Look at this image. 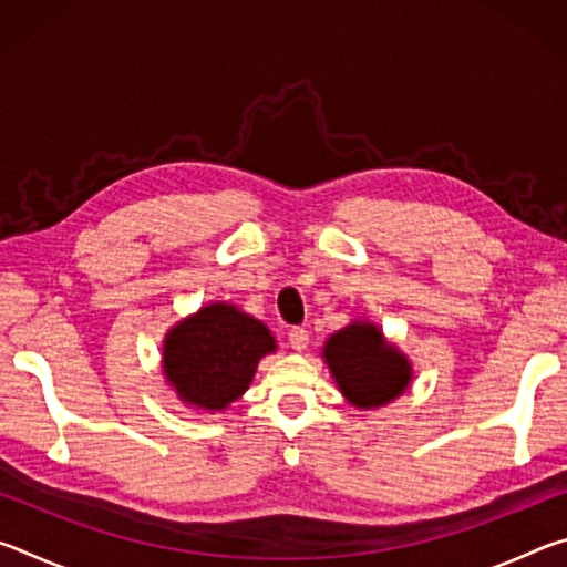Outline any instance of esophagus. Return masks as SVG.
Listing matches in <instances>:
<instances>
[{
    "instance_id": "1",
    "label": "esophagus",
    "mask_w": 567,
    "mask_h": 567,
    "mask_svg": "<svg viewBox=\"0 0 567 567\" xmlns=\"http://www.w3.org/2000/svg\"><path fill=\"white\" fill-rule=\"evenodd\" d=\"M287 340H290V348L302 352L307 348V342H310V332H307L305 328H292L290 332H287Z\"/></svg>"
}]
</instances>
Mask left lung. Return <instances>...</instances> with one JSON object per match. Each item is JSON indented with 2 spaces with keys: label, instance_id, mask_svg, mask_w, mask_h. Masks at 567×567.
Returning a JSON list of instances; mask_svg holds the SVG:
<instances>
[{
  "label": "left lung",
  "instance_id": "8db88e82",
  "mask_svg": "<svg viewBox=\"0 0 567 567\" xmlns=\"http://www.w3.org/2000/svg\"><path fill=\"white\" fill-rule=\"evenodd\" d=\"M322 358L334 382L354 408L388 405L408 390L412 368L405 354L390 344L378 324L354 320L324 342Z\"/></svg>",
  "mask_w": 567,
  "mask_h": 567
}]
</instances>
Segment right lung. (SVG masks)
I'll use <instances>...</instances> for the list:
<instances>
[{"instance_id": "add662e5", "label": "right lung", "mask_w": 567, "mask_h": 567, "mask_svg": "<svg viewBox=\"0 0 567 567\" xmlns=\"http://www.w3.org/2000/svg\"><path fill=\"white\" fill-rule=\"evenodd\" d=\"M277 350L272 332L235 305L213 302L179 320L162 344V372L177 398L215 412L243 398L257 362Z\"/></svg>"}]
</instances>
